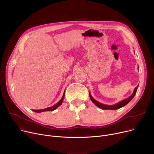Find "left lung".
Listing matches in <instances>:
<instances>
[{"instance_id": "8db88e82", "label": "left lung", "mask_w": 154, "mask_h": 154, "mask_svg": "<svg viewBox=\"0 0 154 154\" xmlns=\"http://www.w3.org/2000/svg\"><path fill=\"white\" fill-rule=\"evenodd\" d=\"M138 87L139 85H137L134 89V91L133 92V94L129 97L119 102V103H116V104H114V105H112V106H107V105H104V104H102L99 102H97V100H95L92 97V95H91V94L89 93V96H90V98L92 100V102L96 106H97L98 107L102 109H104V110H116V109H119L121 107H122L124 106H125V105H127L129 102H130L132 99L135 96L136 92H137V88H138Z\"/></svg>"}]
</instances>
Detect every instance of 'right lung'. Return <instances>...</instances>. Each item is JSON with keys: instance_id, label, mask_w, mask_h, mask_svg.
<instances>
[{"instance_id": "right-lung-1", "label": "right lung", "mask_w": 154, "mask_h": 154, "mask_svg": "<svg viewBox=\"0 0 154 154\" xmlns=\"http://www.w3.org/2000/svg\"><path fill=\"white\" fill-rule=\"evenodd\" d=\"M64 97H65V91H64V92H63V96H62V99L60 100L59 102H58L56 104H55L54 106H52V107H50L45 108V109H44L33 110V111L35 112H37V113H40V112H45V111H53V110H54L55 109H56L58 107H59V106H60V105L62 103L63 100V99H64Z\"/></svg>"}]
</instances>
